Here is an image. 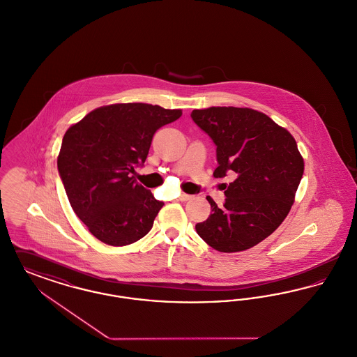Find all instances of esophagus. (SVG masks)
<instances>
[{
	"mask_svg": "<svg viewBox=\"0 0 357 357\" xmlns=\"http://www.w3.org/2000/svg\"><path fill=\"white\" fill-rule=\"evenodd\" d=\"M192 198V195H190V194H181L179 195V201H182V202H186V201H188V199H191Z\"/></svg>",
	"mask_w": 357,
	"mask_h": 357,
	"instance_id": "esophagus-1",
	"label": "esophagus"
}]
</instances>
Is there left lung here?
Instances as JSON below:
<instances>
[{
	"mask_svg": "<svg viewBox=\"0 0 357 357\" xmlns=\"http://www.w3.org/2000/svg\"><path fill=\"white\" fill-rule=\"evenodd\" d=\"M191 118L217 146L218 167L213 175H236L225 185L223 206L206 198L211 214L195 230L222 253L248 250L287 218L304 174V159L288 130L259 111L210 107L194 109Z\"/></svg>",
	"mask_w": 357,
	"mask_h": 357,
	"instance_id": "8db88e82",
	"label": "left lung"
}]
</instances>
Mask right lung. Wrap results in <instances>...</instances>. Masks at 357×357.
<instances>
[{
	"label": "right lung",
	"mask_w": 357,
	"mask_h": 357,
	"mask_svg": "<svg viewBox=\"0 0 357 357\" xmlns=\"http://www.w3.org/2000/svg\"><path fill=\"white\" fill-rule=\"evenodd\" d=\"M181 115L182 109L118 102L91 111L67 130L57 169L73 211L99 241L126 246L151 230L165 204L132 174L144 163L156 130Z\"/></svg>",
	"instance_id": "obj_1"
}]
</instances>
